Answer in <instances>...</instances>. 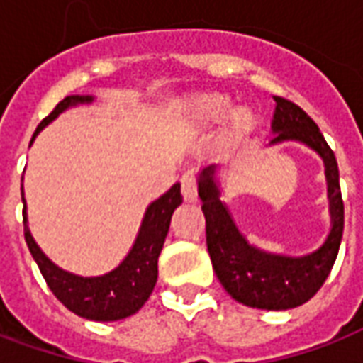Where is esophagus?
<instances>
[{
  "instance_id": "34e87169",
  "label": "esophagus",
  "mask_w": 363,
  "mask_h": 363,
  "mask_svg": "<svg viewBox=\"0 0 363 363\" xmlns=\"http://www.w3.org/2000/svg\"><path fill=\"white\" fill-rule=\"evenodd\" d=\"M182 195L187 203H195L197 201V182L189 176L182 179Z\"/></svg>"
}]
</instances>
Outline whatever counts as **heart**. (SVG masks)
Segmentation results:
<instances>
[{"instance_id": "obj_1", "label": "heart", "mask_w": 363, "mask_h": 363, "mask_svg": "<svg viewBox=\"0 0 363 363\" xmlns=\"http://www.w3.org/2000/svg\"><path fill=\"white\" fill-rule=\"evenodd\" d=\"M230 98L218 92H203L197 96L187 98L182 106V118L187 125L191 127H208L218 123L228 112ZM253 116L247 108H236L232 110L226 120V131L228 135L243 133L251 125Z\"/></svg>"}]
</instances>
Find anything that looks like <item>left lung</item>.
<instances>
[{
  "instance_id": "1",
  "label": "left lung",
  "mask_w": 363,
  "mask_h": 363,
  "mask_svg": "<svg viewBox=\"0 0 363 363\" xmlns=\"http://www.w3.org/2000/svg\"><path fill=\"white\" fill-rule=\"evenodd\" d=\"M274 102L277 108L271 125L274 137L271 145L300 141L315 150L325 162L330 211V232L325 243L303 257L274 255L253 247L220 201L214 164L199 174V197L207 222L208 255L224 290L243 306L279 311L298 308L311 300L327 280L342 240L345 203L338 184L337 158L315 121L286 98L274 96Z\"/></svg>"
}]
</instances>
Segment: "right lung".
Here are the masks:
<instances>
[{
	"instance_id": "1",
	"label": "right lung",
	"mask_w": 363,
	"mask_h": 363,
	"mask_svg": "<svg viewBox=\"0 0 363 363\" xmlns=\"http://www.w3.org/2000/svg\"><path fill=\"white\" fill-rule=\"evenodd\" d=\"M86 102H92V96L77 94V96L63 98L52 110V113L46 116L40 121V125L36 127L30 143L63 110L77 104H86ZM182 201L184 199L179 193V184H174L162 197L152 201L147 207L133 247L120 265L102 277H79L54 265L36 245L30 230L26 226V203L25 193H23V222H25L26 245L33 253L34 261L50 290L75 315L91 319V321L125 319L137 313L155 290L156 279H158V255L162 251L164 240L170 228L172 214L182 205Z\"/></svg>"
}]
</instances>
